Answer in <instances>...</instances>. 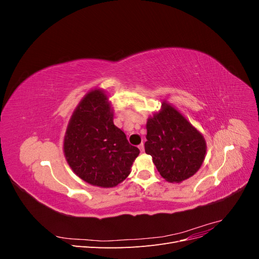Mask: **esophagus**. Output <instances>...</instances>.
<instances>
[{
	"label": "esophagus",
	"instance_id": "1",
	"mask_svg": "<svg viewBox=\"0 0 259 259\" xmlns=\"http://www.w3.org/2000/svg\"><path fill=\"white\" fill-rule=\"evenodd\" d=\"M138 148H139V150H140V151L144 152V150H145V145L142 143V144H140V145L138 146Z\"/></svg>",
	"mask_w": 259,
	"mask_h": 259
}]
</instances>
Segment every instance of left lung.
Wrapping results in <instances>:
<instances>
[{
	"label": "left lung",
	"mask_w": 259,
	"mask_h": 259,
	"mask_svg": "<svg viewBox=\"0 0 259 259\" xmlns=\"http://www.w3.org/2000/svg\"><path fill=\"white\" fill-rule=\"evenodd\" d=\"M162 106L161 112L148 119L145 151L152 156L163 178L180 183L201 167L205 140L175 108L165 103Z\"/></svg>",
	"instance_id": "1"
}]
</instances>
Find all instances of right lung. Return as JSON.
<instances>
[{"label": "right lung", "instance_id": "right-lung-1", "mask_svg": "<svg viewBox=\"0 0 259 259\" xmlns=\"http://www.w3.org/2000/svg\"><path fill=\"white\" fill-rule=\"evenodd\" d=\"M64 150L70 167L84 182L111 188L122 183L139 154L113 124L108 98L100 90L86 95L69 122Z\"/></svg>", "mask_w": 259, "mask_h": 259}]
</instances>
